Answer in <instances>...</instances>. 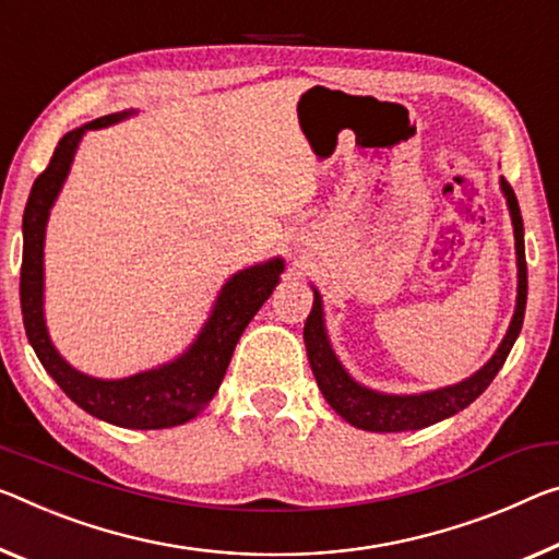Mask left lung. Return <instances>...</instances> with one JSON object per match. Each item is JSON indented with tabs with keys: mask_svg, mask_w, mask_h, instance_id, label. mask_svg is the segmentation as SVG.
I'll return each mask as SVG.
<instances>
[{
	"mask_svg": "<svg viewBox=\"0 0 559 559\" xmlns=\"http://www.w3.org/2000/svg\"><path fill=\"white\" fill-rule=\"evenodd\" d=\"M500 189L508 199L512 228H515V253H518V304L515 313L508 333H504L502 343L495 350V356L485 362V366L465 378L463 383L438 388V391L428 393H415V395H391V393H378L370 388L360 385L358 380L348 376V370L341 366V360L335 358L328 341L325 323H323V300L321 294L313 288V308L311 316L306 318L304 328V341L308 350V362H311L316 383L321 388L323 397L343 420L356 425L360 430L370 432H403V430H420L428 428L432 423H440L463 411L471 405L477 395H483L487 385L492 383V378L498 376L502 362L508 360L512 345H515L522 318H525V304H527V261H525V228H522V216L518 206V197L512 191V186L500 179Z\"/></svg>",
	"mask_w": 559,
	"mask_h": 559,
	"instance_id": "1",
	"label": "left lung"
}]
</instances>
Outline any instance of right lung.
Segmentation results:
<instances>
[{
  "label": "right lung",
  "instance_id": "add662e5",
  "mask_svg": "<svg viewBox=\"0 0 559 559\" xmlns=\"http://www.w3.org/2000/svg\"><path fill=\"white\" fill-rule=\"evenodd\" d=\"M134 114V109L106 114L59 139L55 156L34 181L24 209L20 300L26 338L44 370L82 411L119 428L162 430L189 423L211 403L226 376L238 338L276 288L283 261L271 259L234 273L221 288L214 311L203 323L197 341L171 362L119 380L92 378L69 366L51 343L44 321V234H47L49 211L67 181L76 146L86 131L111 127Z\"/></svg>",
  "mask_w": 559,
  "mask_h": 559
}]
</instances>
